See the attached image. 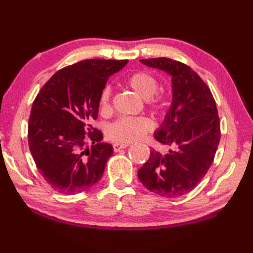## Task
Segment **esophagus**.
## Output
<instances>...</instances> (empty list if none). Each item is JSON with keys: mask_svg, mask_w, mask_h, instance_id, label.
I'll list each match as a JSON object with an SVG mask.
<instances>
[{"mask_svg": "<svg viewBox=\"0 0 253 253\" xmlns=\"http://www.w3.org/2000/svg\"><path fill=\"white\" fill-rule=\"evenodd\" d=\"M126 147H128V144H119V143H115L114 144V150L116 151H120L121 149H123V148H126Z\"/></svg>", "mask_w": 253, "mask_h": 253, "instance_id": "esophagus-1", "label": "esophagus"}]
</instances>
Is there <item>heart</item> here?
<instances>
[{"label":"heart","mask_w":253,"mask_h":253,"mask_svg":"<svg viewBox=\"0 0 253 253\" xmlns=\"http://www.w3.org/2000/svg\"><path fill=\"white\" fill-rule=\"evenodd\" d=\"M126 84L131 87L138 96L143 99H148L150 109L157 115H164L167 107L168 100L165 95H152L158 89V80L157 78L147 71H138L128 76L126 79ZM111 88L109 85L103 88L99 96V108L102 112H108L111 108L110 105ZM154 125L148 118L145 117H122L111 125L108 130V136L116 143L128 144L142 138L146 133L153 130Z\"/></svg>","instance_id":"1"}]
</instances>
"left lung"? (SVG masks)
<instances>
[{
	"label": "left lung",
	"instance_id": "8db88e82",
	"mask_svg": "<svg viewBox=\"0 0 253 253\" xmlns=\"http://www.w3.org/2000/svg\"><path fill=\"white\" fill-rule=\"evenodd\" d=\"M141 63L171 76L172 104L155 132L157 141L170 149L165 155L151 150L137 175L150 192L179 197L197 186L214 159L221 137L215 100L187 65L166 57L141 59Z\"/></svg>",
	"mask_w": 253,
	"mask_h": 253
}]
</instances>
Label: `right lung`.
<instances>
[{
	"label": "right lung",
	"mask_w": 253,
	"mask_h": 253,
	"mask_svg": "<svg viewBox=\"0 0 253 253\" xmlns=\"http://www.w3.org/2000/svg\"><path fill=\"white\" fill-rule=\"evenodd\" d=\"M126 64L127 60H81L58 70L37 95L28 142L39 172L58 193H82L103 176L114 148L102 143L103 133L91 123L97 119L99 96L108 78ZM87 141L92 145L85 149Z\"/></svg>",
	"instance_id": "add662e5"
}]
</instances>
